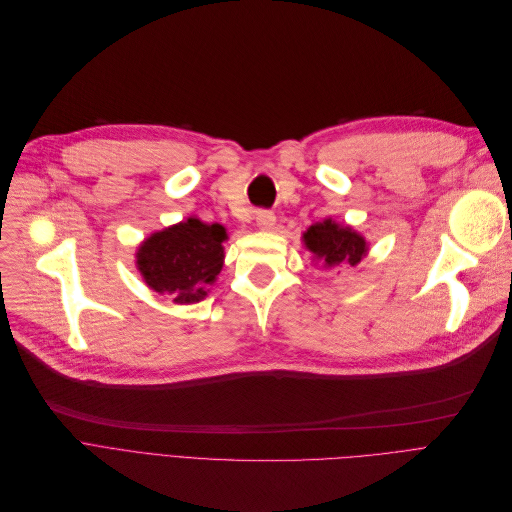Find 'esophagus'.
<instances>
[{
    "instance_id": "34e87169",
    "label": "esophagus",
    "mask_w": 512,
    "mask_h": 512,
    "mask_svg": "<svg viewBox=\"0 0 512 512\" xmlns=\"http://www.w3.org/2000/svg\"><path fill=\"white\" fill-rule=\"evenodd\" d=\"M275 223H277V217H275L273 210H258V213H256V225L260 229L268 231V229L275 227Z\"/></svg>"
}]
</instances>
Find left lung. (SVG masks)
Wrapping results in <instances>:
<instances>
[{"mask_svg": "<svg viewBox=\"0 0 512 512\" xmlns=\"http://www.w3.org/2000/svg\"><path fill=\"white\" fill-rule=\"evenodd\" d=\"M306 248L326 266H355L366 256V239L351 227H341L335 221H322L304 233Z\"/></svg>", "mask_w": 512, "mask_h": 512, "instance_id": "left-lung-1", "label": "left lung"}]
</instances>
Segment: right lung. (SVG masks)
Returning <instances> with one entry per match:
<instances>
[{"mask_svg":"<svg viewBox=\"0 0 512 512\" xmlns=\"http://www.w3.org/2000/svg\"><path fill=\"white\" fill-rule=\"evenodd\" d=\"M225 237L217 223L188 219L146 239L138 250V270L150 289L169 293L175 304L200 302L223 268Z\"/></svg>","mask_w":512,"mask_h":512,"instance_id":"obj_1","label":"right lung"}]
</instances>
